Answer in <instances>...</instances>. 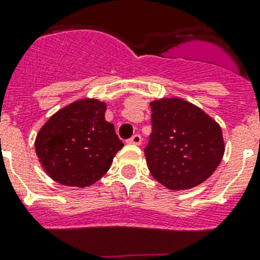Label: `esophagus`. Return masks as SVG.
<instances>
[{
	"instance_id": "34e87169",
	"label": "esophagus",
	"mask_w": 260,
	"mask_h": 260,
	"mask_svg": "<svg viewBox=\"0 0 260 260\" xmlns=\"http://www.w3.org/2000/svg\"><path fill=\"white\" fill-rule=\"evenodd\" d=\"M126 143H129V144H136V145H140L141 144V136L140 135H134V136L131 137L126 140Z\"/></svg>"
}]
</instances>
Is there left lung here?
<instances>
[{"mask_svg":"<svg viewBox=\"0 0 260 260\" xmlns=\"http://www.w3.org/2000/svg\"><path fill=\"white\" fill-rule=\"evenodd\" d=\"M149 105L152 134L144 153L151 175L172 191L202 184L224 155L220 125L179 97H164Z\"/></svg>","mask_w":260,"mask_h":260,"instance_id":"8db88e82","label":"left lung"}]
</instances>
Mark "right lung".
Here are the masks:
<instances>
[{
    "instance_id": "1",
    "label": "right lung",
    "mask_w": 260,
    "mask_h": 260,
    "mask_svg": "<svg viewBox=\"0 0 260 260\" xmlns=\"http://www.w3.org/2000/svg\"><path fill=\"white\" fill-rule=\"evenodd\" d=\"M105 111L104 101L81 99L57 111L41 126L35 148L50 179L84 188L108 172L124 144L113 124L105 120Z\"/></svg>"
}]
</instances>
